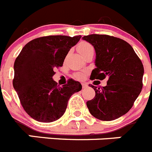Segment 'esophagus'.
Masks as SVG:
<instances>
[{"label": "esophagus", "instance_id": "obj_1", "mask_svg": "<svg viewBox=\"0 0 152 152\" xmlns=\"http://www.w3.org/2000/svg\"><path fill=\"white\" fill-rule=\"evenodd\" d=\"M82 86H83V88H85V87L88 86V84H87V83H82Z\"/></svg>", "mask_w": 152, "mask_h": 152}]
</instances>
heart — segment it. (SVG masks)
I'll return each mask as SVG.
<instances>
[{
    "mask_svg": "<svg viewBox=\"0 0 152 152\" xmlns=\"http://www.w3.org/2000/svg\"><path fill=\"white\" fill-rule=\"evenodd\" d=\"M77 50L80 52V54L83 56L86 55L88 52H91V51L94 50V47L91 44L88 43L87 42H80L78 45H77ZM77 77H81V75H77Z\"/></svg>",
    "mask_w": 152,
    "mask_h": 152,
    "instance_id": "b5f03b06",
    "label": "heart"
}]
</instances>
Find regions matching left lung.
<instances>
[{"label": "left lung", "instance_id": "1", "mask_svg": "<svg viewBox=\"0 0 152 152\" xmlns=\"http://www.w3.org/2000/svg\"><path fill=\"white\" fill-rule=\"evenodd\" d=\"M82 39L96 52V68L91 72V80L108 79L103 88L90 85L95 91V96L87 102V107L98 119H118L129 112L142 91L143 64L132 47L121 39L98 34Z\"/></svg>", "mask_w": 152, "mask_h": 152}]
</instances>
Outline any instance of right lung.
<instances>
[{
	"label": "right lung",
	"mask_w": 152,
	"mask_h": 152,
	"mask_svg": "<svg viewBox=\"0 0 152 152\" xmlns=\"http://www.w3.org/2000/svg\"><path fill=\"white\" fill-rule=\"evenodd\" d=\"M80 36H49L29 42L16 58L13 86L29 116L42 123L61 118L69 98L82 89L80 82L69 79L62 87L52 79L54 70L62 66L72 47Z\"/></svg>",
	"instance_id": "right-lung-1"
}]
</instances>
